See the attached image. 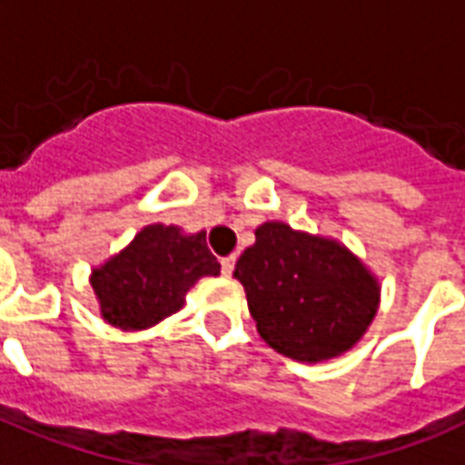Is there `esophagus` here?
Wrapping results in <instances>:
<instances>
[{"mask_svg":"<svg viewBox=\"0 0 465 465\" xmlns=\"http://www.w3.org/2000/svg\"><path fill=\"white\" fill-rule=\"evenodd\" d=\"M233 263H236V256H226V259H222V273H223V276H232Z\"/></svg>","mask_w":465,"mask_h":465,"instance_id":"1","label":"esophagus"}]
</instances>
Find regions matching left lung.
I'll use <instances>...</instances> for the list:
<instances>
[{
    "label": "left lung",
    "mask_w": 465,
    "mask_h": 465,
    "mask_svg": "<svg viewBox=\"0 0 465 465\" xmlns=\"http://www.w3.org/2000/svg\"><path fill=\"white\" fill-rule=\"evenodd\" d=\"M261 338L301 362L338 357L362 338L380 302L377 281L335 242L268 222L236 261Z\"/></svg>",
    "instance_id": "8db88e82"
}]
</instances>
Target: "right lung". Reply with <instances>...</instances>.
I'll return each instance as SVG.
<instances>
[{
    "mask_svg": "<svg viewBox=\"0 0 465 465\" xmlns=\"http://www.w3.org/2000/svg\"><path fill=\"white\" fill-rule=\"evenodd\" d=\"M219 261L206 233L182 236L177 226L153 223L103 268L93 271V291L103 318L125 330H143L177 312L202 276H216Z\"/></svg>",
    "mask_w": 465,
    "mask_h": 465,
    "instance_id": "1",
    "label": "right lung"
}]
</instances>
